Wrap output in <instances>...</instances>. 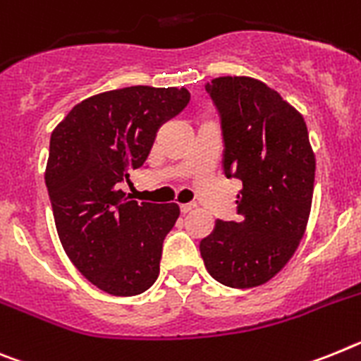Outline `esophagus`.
Segmentation results:
<instances>
[{"instance_id":"esophagus-1","label":"esophagus","mask_w":361,"mask_h":361,"mask_svg":"<svg viewBox=\"0 0 361 361\" xmlns=\"http://www.w3.org/2000/svg\"><path fill=\"white\" fill-rule=\"evenodd\" d=\"M180 209H181V212H183V214H187V212H192L194 209H196V205H194V203H181Z\"/></svg>"}]
</instances>
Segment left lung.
I'll use <instances>...</instances> for the list:
<instances>
[{
	"label": "left lung",
	"instance_id": "left-lung-1",
	"mask_svg": "<svg viewBox=\"0 0 361 361\" xmlns=\"http://www.w3.org/2000/svg\"><path fill=\"white\" fill-rule=\"evenodd\" d=\"M221 114L224 171L238 178L240 221H216L200 243L209 274L233 289L272 280L296 252L311 214L316 158L303 116L249 76L207 83Z\"/></svg>",
	"mask_w": 361,
	"mask_h": 361
}]
</instances>
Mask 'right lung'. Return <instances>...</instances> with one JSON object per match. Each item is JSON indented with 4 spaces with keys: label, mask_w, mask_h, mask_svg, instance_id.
Instances as JSON below:
<instances>
[{
    "label": "right lung",
    "mask_w": 361,
    "mask_h": 361,
    "mask_svg": "<svg viewBox=\"0 0 361 361\" xmlns=\"http://www.w3.org/2000/svg\"><path fill=\"white\" fill-rule=\"evenodd\" d=\"M189 99L176 87L109 90L78 103L52 130L45 183L59 241L74 267L112 296L142 294L159 274L180 205L137 203L121 183Z\"/></svg>",
    "instance_id": "right-lung-1"
}]
</instances>
